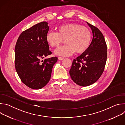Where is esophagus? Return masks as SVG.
I'll return each mask as SVG.
<instances>
[{
	"label": "esophagus",
	"mask_w": 125,
	"mask_h": 125,
	"mask_svg": "<svg viewBox=\"0 0 125 125\" xmlns=\"http://www.w3.org/2000/svg\"><path fill=\"white\" fill-rule=\"evenodd\" d=\"M58 59L59 60H63L64 58H63V57H58Z\"/></svg>",
	"instance_id": "esophagus-1"
}]
</instances>
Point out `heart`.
Returning <instances> with one entry per match:
<instances>
[{"instance_id": "1", "label": "heart", "mask_w": 125, "mask_h": 125, "mask_svg": "<svg viewBox=\"0 0 125 125\" xmlns=\"http://www.w3.org/2000/svg\"><path fill=\"white\" fill-rule=\"evenodd\" d=\"M92 32L88 28L77 24L61 25L57 28L56 32H49L46 35V41L52 47H58L65 40L66 45L55 51L57 55L67 56L76 52H84L90 45Z\"/></svg>"}]
</instances>
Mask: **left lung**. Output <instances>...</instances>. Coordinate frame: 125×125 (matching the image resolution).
<instances>
[{"label":"left lung","instance_id":"obj_1","mask_svg":"<svg viewBox=\"0 0 125 125\" xmlns=\"http://www.w3.org/2000/svg\"><path fill=\"white\" fill-rule=\"evenodd\" d=\"M92 31L93 40L88 48L74 59L69 74L78 85L86 86L101 76L107 60V45L103 35L96 27L86 22Z\"/></svg>","mask_w":125,"mask_h":125}]
</instances>
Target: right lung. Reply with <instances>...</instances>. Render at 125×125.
<instances>
[{
    "instance_id": "obj_1",
    "label": "right lung",
    "mask_w": 125,
    "mask_h": 125,
    "mask_svg": "<svg viewBox=\"0 0 125 125\" xmlns=\"http://www.w3.org/2000/svg\"><path fill=\"white\" fill-rule=\"evenodd\" d=\"M48 23L42 22L24 31L17 40L15 48V65L22 82L27 86L39 90L50 80L57 57L45 58L51 54L46 41Z\"/></svg>"
}]
</instances>
